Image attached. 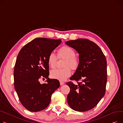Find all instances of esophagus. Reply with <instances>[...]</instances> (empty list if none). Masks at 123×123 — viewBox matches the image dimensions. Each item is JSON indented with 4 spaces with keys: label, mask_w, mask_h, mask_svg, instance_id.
<instances>
[{
    "label": "esophagus",
    "mask_w": 123,
    "mask_h": 123,
    "mask_svg": "<svg viewBox=\"0 0 123 123\" xmlns=\"http://www.w3.org/2000/svg\"><path fill=\"white\" fill-rule=\"evenodd\" d=\"M60 85H63V84H64V83H64V82L61 81L60 82Z\"/></svg>",
    "instance_id": "esophagus-1"
}]
</instances>
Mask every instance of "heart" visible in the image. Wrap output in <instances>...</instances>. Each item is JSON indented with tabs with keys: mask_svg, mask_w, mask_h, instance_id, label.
I'll return each instance as SVG.
<instances>
[{
	"mask_svg": "<svg viewBox=\"0 0 123 123\" xmlns=\"http://www.w3.org/2000/svg\"><path fill=\"white\" fill-rule=\"evenodd\" d=\"M75 50L68 46H63L57 51L58 58L65 59L64 62L63 69H57L52 70L50 73L52 78L60 81L66 79L71 74L70 68L73 70H76L79 66L80 60L79 58L75 56ZM57 56L53 53H51L48 56L47 63L51 68H54L56 66Z\"/></svg>",
	"mask_w": 123,
	"mask_h": 123,
	"instance_id": "obj_1",
	"label": "heart"
}]
</instances>
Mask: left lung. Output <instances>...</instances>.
<instances>
[{
    "label": "left lung",
    "mask_w": 123,
    "mask_h": 123,
    "mask_svg": "<svg viewBox=\"0 0 123 123\" xmlns=\"http://www.w3.org/2000/svg\"><path fill=\"white\" fill-rule=\"evenodd\" d=\"M79 54V66L66 83L70 91L67 102L73 110L85 112L94 108L104 96L107 81V60L101 48L87 39L66 42ZM80 81V82L79 81Z\"/></svg>",
    "instance_id": "1"
}]
</instances>
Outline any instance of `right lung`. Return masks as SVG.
I'll list each match as a JSON object with an SVG mask.
<instances>
[{"label": "right lung", "mask_w": 123, "mask_h": 123, "mask_svg": "<svg viewBox=\"0 0 123 123\" xmlns=\"http://www.w3.org/2000/svg\"><path fill=\"white\" fill-rule=\"evenodd\" d=\"M61 42V39L36 38L19 51L14 69V84L19 101L27 110L42 111L49 105L51 96L60 82L49 79L47 58ZM46 78L41 85L40 79Z\"/></svg>", "instance_id": "right-lung-1"}]
</instances>
